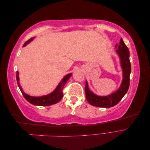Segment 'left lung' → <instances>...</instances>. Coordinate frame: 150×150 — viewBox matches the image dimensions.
<instances>
[{"instance_id":"8db88e82","label":"left lung","mask_w":150,"mask_h":150,"mask_svg":"<svg viewBox=\"0 0 150 150\" xmlns=\"http://www.w3.org/2000/svg\"><path fill=\"white\" fill-rule=\"evenodd\" d=\"M116 52L120 57V66L122 69V79L120 88L115 92L107 96H98L91 91L88 83L86 81V98L91 105L100 108H111L118 103L128 91L129 86V76L131 67L129 61V51L122 39L119 45L115 46Z\"/></svg>"}]
</instances>
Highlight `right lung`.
Returning a JSON list of instances; mask_svg holds the SVG:
<instances>
[{"label":"right lung","instance_id":"right-lung-1","mask_svg":"<svg viewBox=\"0 0 150 150\" xmlns=\"http://www.w3.org/2000/svg\"><path fill=\"white\" fill-rule=\"evenodd\" d=\"M34 38H32L30 39H29L28 41L25 42L23 47H25V46H27V45H28L29 43H30L32 40H33ZM71 76H72V73L66 74L64 78L61 79V82L58 84L56 89H54L52 93L47 95H44V96H31L30 95L26 94L24 92V91L22 90V88L21 86L20 83H19V71H17L16 79H17L18 86H19L22 94H23L24 97L25 98L27 101H28L29 103H30V104H33V105L47 106H51L52 104H56L62 98L63 87L64 86L65 84L66 83L68 79L71 78Z\"/></svg>","mask_w":150,"mask_h":150}]
</instances>
